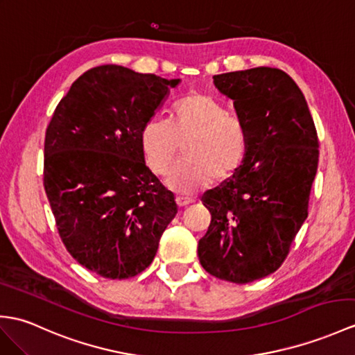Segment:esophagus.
<instances>
[{"instance_id":"esophagus-1","label":"esophagus","mask_w":355,"mask_h":355,"mask_svg":"<svg viewBox=\"0 0 355 355\" xmlns=\"http://www.w3.org/2000/svg\"><path fill=\"white\" fill-rule=\"evenodd\" d=\"M175 202H177L178 207H187L189 204H192V200H191V198H186V196H177Z\"/></svg>"}]
</instances>
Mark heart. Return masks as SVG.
I'll use <instances>...</instances> for the list:
<instances>
[{
    "label": "heart",
    "mask_w": 355,
    "mask_h": 355,
    "mask_svg": "<svg viewBox=\"0 0 355 355\" xmlns=\"http://www.w3.org/2000/svg\"><path fill=\"white\" fill-rule=\"evenodd\" d=\"M146 164L164 175L184 146V160L172 168L166 184L181 195H192L222 181L241 168L248 153V133L243 123L211 96L191 92L172 104L169 122L153 118L139 135Z\"/></svg>",
    "instance_id": "obj_1"
}]
</instances>
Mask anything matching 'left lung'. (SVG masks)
Here are the masks:
<instances>
[{
    "mask_svg": "<svg viewBox=\"0 0 355 355\" xmlns=\"http://www.w3.org/2000/svg\"><path fill=\"white\" fill-rule=\"evenodd\" d=\"M213 83L233 100L248 153L232 178L202 196L211 220L198 257L213 277L246 284L282 266L307 219L318 133L301 89L282 69L219 73Z\"/></svg>",
    "mask_w": 355,
    "mask_h": 355,
    "instance_id": "8db88e82",
    "label": "left lung"
}]
</instances>
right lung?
Instances as JSON below:
<instances>
[{"label": "right lung", "mask_w": 355, "mask_h": 355, "mask_svg": "<svg viewBox=\"0 0 355 355\" xmlns=\"http://www.w3.org/2000/svg\"><path fill=\"white\" fill-rule=\"evenodd\" d=\"M180 81L96 66L73 81L46 128L44 186L57 230L72 257L104 278L150 266L177 215L139 135Z\"/></svg>", "instance_id": "obj_1"}]
</instances>
